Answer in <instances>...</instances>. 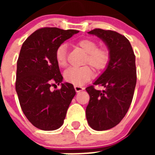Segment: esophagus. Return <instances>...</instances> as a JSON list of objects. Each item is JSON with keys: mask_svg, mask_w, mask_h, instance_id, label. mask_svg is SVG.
Listing matches in <instances>:
<instances>
[{"mask_svg": "<svg viewBox=\"0 0 155 155\" xmlns=\"http://www.w3.org/2000/svg\"><path fill=\"white\" fill-rule=\"evenodd\" d=\"M74 89L76 91V92H80V91H83L84 89V87H82V86H79V85H75L74 86Z\"/></svg>", "mask_w": 155, "mask_h": 155, "instance_id": "obj_1", "label": "esophagus"}]
</instances>
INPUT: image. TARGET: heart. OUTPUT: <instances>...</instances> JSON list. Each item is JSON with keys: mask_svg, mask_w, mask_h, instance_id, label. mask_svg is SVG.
<instances>
[{"mask_svg": "<svg viewBox=\"0 0 155 155\" xmlns=\"http://www.w3.org/2000/svg\"><path fill=\"white\" fill-rule=\"evenodd\" d=\"M77 45L84 50L86 54L84 63L89 64L98 71H102L107 68L110 61V53L105 47H98L94 40L84 39L78 41ZM68 46L65 43L61 44L55 52L56 62L59 67L64 68L67 64ZM94 75L92 68L88 65L80 68H70L64 71V76L67 81L75 85H82L89 81Z\"/></svg>", "mask_w": 155, "mask_h": 155, "instance_id": "obj_1", "label": "heart"}]
</instances>
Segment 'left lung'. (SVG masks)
Masks as SVG:
<instances>
[{
  "mask_svg": "<svg viewBox=\"0 0 155 155\" xmlns=\"http://www.w3.org/2000/svg\"><path fill=\"white\" fill-rule=\"evenodd\" d=\"M87 33L102 39L110 53L107 68L93 83L105 89L86 87L90 96L87 124L95 130H106L120 124L132 102L137 83L135 55L130 41L116 31L95 28Z\"/></svg>",
  "mask_w": 155,
  "mask_h": 155,
  "instance_id": "1",
  "label": "left lung"
}]
</instances>
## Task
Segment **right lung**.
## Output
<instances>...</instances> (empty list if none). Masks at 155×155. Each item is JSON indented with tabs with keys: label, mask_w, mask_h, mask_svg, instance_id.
<instances>
[{
	"label": "right lung",
	"mask_w": 155,
	"mask_h": 155,
	"mask_svg": "<svg viewBox=\"0 0 155 155\" xmlns=\"http://www.w3.org/2000/svg\"><path fill=\"white\" fill-rule=\"evenodd\" d=\"M79 31L42 28L23 42L17 61L15 89L22 112L34 127L55 130L64 124L76 91L73 84L62 83L55 59L57 48ZM61 84V90L50 87Z\"/></svg>",
	"instance_id": "obj_1"
}]
</instances>
